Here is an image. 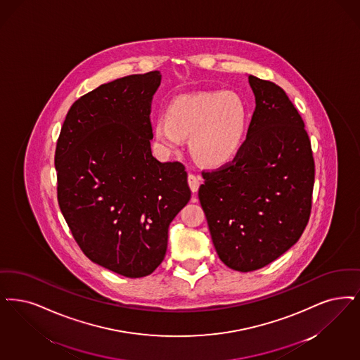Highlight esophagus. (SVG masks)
<instances>
[{
    "label": "esophagus",
    "instance_id": "obj_1",
    "mask_svg": "<svg viewBox=\"0 0 360 360\" xmlns=\"http://www.w3.org/2000/svg\"><path fill=\"white\" fill-rule=\"evenodd\" d=\"M187 182H188V186H190V190L193 191V194H195L200 188V185H201V176L194 175V174H188Z\"/></svg>",
    "mask_w": 360,
    "mask_h": 360
}]
</instances>
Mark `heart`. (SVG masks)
<instances>
[{"mask_svg": "<svg viewBox=\"0 0 360 360\" xmlns=\"http://www.w3.org/2000/svg\"><path fill=\"white\" fill-rule=\"evenodd\" d=\"M248 110L231 91L181 95L154 122V138L166 153L178 151L188 139L191 155L206 167L218 169L238 155L244 146Z\"/></svg>", "mask_w": 360, "mask_h": 360, "instance_id": "obj_1", "label": "heart"}]
</instances>
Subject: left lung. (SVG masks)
Listing matches in <instances>:
<instances>
[{
	"instance_id": "8db88e82",
	"label": "left lung",
	"mask_w": 360,
	"mask_h": 360,
	"mask_svg": "<svg viewBox=\"0 0 360 360\" xmlns=\"http://www.w3.org/2000/svg\"><path fill=\"white\" fill-rule=\"evenodd\" d=\"M256 110L233 163L202 173L198 197L221 261L259 269L284 255L305 229L315 163L308 134L283 88L248 75Z\"/></svg>"
}]
</instances>
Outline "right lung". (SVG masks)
I'll return each instance as SVG.
<instances>
[{"instance_id":"right-lung-1","label":"right lung","mask_w":360,"mask_h":360,"mask_svg":"<svg viewBox=\"0 0 360 360\" xmlns=\"http://www.w3.org/2000/svg\"><path fill=\"white\" fill-rule=\"evenodd\" d=\"M159 71L101 84L75 101L58 136L60 210L88 259L117 274H153L169 226L190 201L185 166L153 157Z\"/></svg>"}]
</instances>
